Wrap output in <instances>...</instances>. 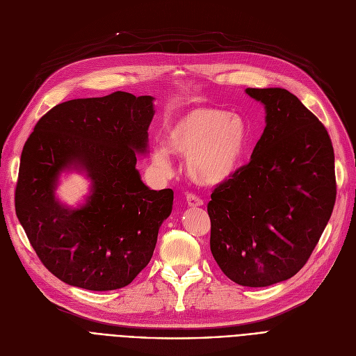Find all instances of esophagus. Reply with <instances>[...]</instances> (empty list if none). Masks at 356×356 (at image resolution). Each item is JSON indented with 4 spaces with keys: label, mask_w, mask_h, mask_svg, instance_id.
<instances>
[{
    "label": "esophagus",
    "mask_w": 356,
    "mask_h": 356,
    "mask_svg": "<svg viewBox=\"0 0 356 356\" xmlns=\"http://www.w3.org/2000/svg\"><path fill=\"white\" fill-rule=\"evenodd\" d=\"M186 202H188V204L192 208L202 207V204H203V200L199 196L193 195V193H188V196H186Z\"/></svg>",
    "instance_id": "1"
}]
</instances>
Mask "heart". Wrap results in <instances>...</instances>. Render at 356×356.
Wrapping results in <instances>:
<instances>
[{"label": "heart", "mask_w": 356, "mask_h": 356, "mask_svg": "<svg viewBox=\"0 0 356 356\" xmlns=\"http://www.w3.org/2000/svg\"><path fill=\"white\" fill-rule=\"evenodd\" d=\"M167 148L157 144L152 161L163 175L172 173V153L188 157L186 168L199 184L216 186L231 179L244 159L248 143L247 122L215 106H197L167 129Z\"/></svg>", "instance_id": "1"}]
</instances>
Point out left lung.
I'll return each instance as SVG.
<instances>
[{
  "mask_svg": "<svg viewBox=\"0 0 356 356\" xmlns=\"http://www.w3.org/2000/svg\"><path fill=\"white\" fill-rule=\"evenodd\" d=\"M266 108L251 160L208 203L211 251L234 283L267 287L302 270L336 200L334 154L325 125L282 88H247Z\"/></svg>",
  "mask_w": 356,
  "mask_h": 356,
  "instance_id": "8db88e82",
  "label": "left lung"
}]
</instances>
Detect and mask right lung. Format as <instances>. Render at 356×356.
<instances>
[{"label":"right lung","mask_w":356,"mask_h":356,"mask_svg":"<svg viewBox=\"0 0 356 356\" xmlns=\"http://www.w3.org/2000/svg\"><path fill=\"white\" fill-rule=\"evenodd\" d=\"M153 101L118 90L59 104L24 144L15 213L43 266L69 286L122 289L153 257L173 208V191L148 189L136 168L137 153H147ZM66 170L91 180L87 202L74 210L54 193Z\"/></svg>","instance_id":"add662e5"}]
</instances>
